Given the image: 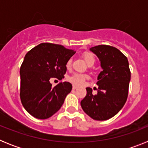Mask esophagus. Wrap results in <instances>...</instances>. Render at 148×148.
I'll return each instance as SVG.
<instances>
[{"label":"esophagus","mask_w":148,"mask_h":148,"mask_svg":"<svg viewBox=\"0 0 148 148\" xmlns=\"http://www.w3.org/2000/svg\"><path fill=\"white\" fill-rule=\"evenodd\" d=\"M77 88V86L76 85H73V90H75Z\"/></svg>","instance_id":"34e87169"}]
</instances>
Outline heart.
Here are the masks:
<instances>
[{"instance_id": "b5f03b06", "label": "heart", "mask_w": 148, "mask_h": 148, "mask_svg": "<svg viewBox=\"0 0 148 148\" xmlns=\"http://www.w3.org/2000/svg\"><path fill=\"white\" fill-rule=\"evenodd\" d=\"M83 58L89 66H90V65H92H92L94 64V63H95V57H94V56L92 53H84L83 54ZM71 59L68 60L67 62H66V66L67 69H70V66H71ZM87 78H88L87 75L75 73V74H73V75L69 77L68 80L70 81L71 83L75 84V85H82V84L84 82V81H85Z\"/></svg>"}]
</instances>
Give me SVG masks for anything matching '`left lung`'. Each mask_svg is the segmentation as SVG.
<instances>
[{
  "label": "left lung",
  "mask_w": 148,
  "mask_h": 148,
  "mask_svg": "<svg viewBox=\"0 0 148 148\" xmlns=\"http://www.w3.org/2000/svg\"><path fill=\"white\" fill-rule=\"evenodd\" d=\"M100 61L102 71L98 75L97 94L87 87V95L81 101L83 110L97 121L112 118L119 112L127 99L130 71L126 56L117 48L99 45L90 49Z\"/></svg>",
  "instance_id": "left-lung-1"
}]
</instances>
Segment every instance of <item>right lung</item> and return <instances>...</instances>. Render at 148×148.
Listing matches in <instances>:
<instances>
[{
  "label": "right lung",
  "instance_id": "add662e5",
  "mask_svg": "<svg viewBox=\"0 0 148 148\" xmlns=\"http://www.w3.org/2000/svg\"><path fill=\"white\" fill-rule=\"evenodd\" d=\"M75 52L61 45L42 43L26 54L20 69L21 103L35 118L46 119L57 113L72 90L70 82L53 87L49 79L64 78L66 64Z\"/></svg>",
  "mask_w": 148,
  "mask_h": 148
}]
</instances>
